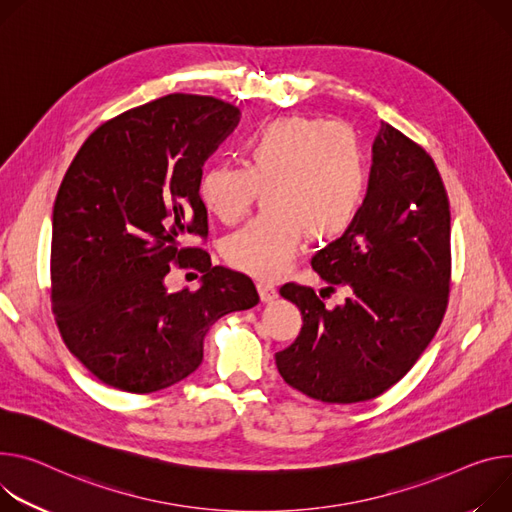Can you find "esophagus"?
Listing matches in <instances>:
<instances>
[{
	"label": "esophagus",
	"instance_id": "obj_1",
	"mask_svg": "<svg viewBox=\"0 0 512 512\" xmlns=\"http://www.w3.org/2000/svg\"><path fill=\"white\" fill-rule=\"evenodd\" d=\"M257 292H259L261 302H273L277 298V290L271 284H267V282H259L257 284Z\"/></svg>",
	"mask_w": 512,
	"mask_h": 512
}]
</instances>
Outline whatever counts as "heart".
Returning <instances> with one entry per match:
<instances>
[{"label": "heart", "instance_id": "1", "mask_svg": "<svg viewBox=\"0 0 512 512\" xmlns=\"http://www.w3.org/2000/svg\"><path fill=\"white\" fill-rule=\"evenodd\" d=\"M243 163L210 165L198 196L212 216L230 224L249 212L257 192L265 194V214L224 245L232 267L261 280L280 277L306 239L312 245L341 239L365 202L367 153L345 122L273 118L245 143Z\"/></svg>", "mask_w": 512, "mask_h": 512}]
</instances>
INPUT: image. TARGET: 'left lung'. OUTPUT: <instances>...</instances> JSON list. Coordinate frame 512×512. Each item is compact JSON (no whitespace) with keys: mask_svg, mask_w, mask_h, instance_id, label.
<instances>
[{"mask_svg":"<svg viewBox=\"0 0 512 512\" xmlns=\"http://www.w3.org/2000/svg\"><path fill=\"white\" fill-rule=\"evenodd\" d=\"M451 214L429 153L390 124L374 143L359 216L312 257V269L351 296L333 310L312 288L280 294L302 312V331L275 353L280 376L331 404L380 396L406 376L443 320L451 275Z\"/></svg>","mask_w":512,"mask_h":512,"instance_id":"1","label":"left lung"}]
</instances>
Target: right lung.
<instances>
[{"mask_svg":"<svg viewBox=\"0 0 512 512\" xmlns=\"http://www.w3.org/2000/svg\"><path fill=\"white\" fill-rule=\"evenodd\" d=\"M239 114L210 96L159 98L89 134L63 177L53 312L69 351L112 388L151 394L188 378L212 324L259 302L251 277L183 247L208 235L198 181ZM173 260L203 273L196 293L166 290Z\"/></svg>","mask_w":512,"mask_h":512,"instance_id":"add662e5","label":"right lung"}]
</instances>
